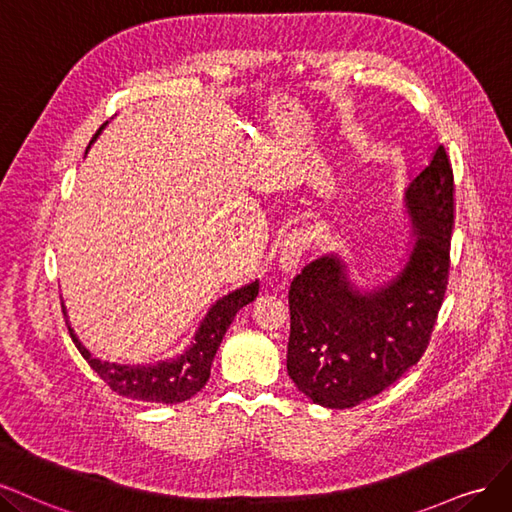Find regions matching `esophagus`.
Segmentation results:
<instances>
[{
  "label": "esophagus",
  "instance_id": "34e87169",
  "mask_svg": "<svg viewBox=\"0 0 512 512\" xmlns=\"http://www.w3.org/2000/svg\"><path fill=\"white\" fill-rule=\"evenodd\" d=\"M308 246V238L302 232V229H293L291 234H287L283 246H280L278 253V266L285 274H293L295 268L300 266V259Z\"/></svg>",
  "mask_w": 512,
  "mask_h": 512
}]
</instances>
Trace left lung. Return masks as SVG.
I'll list each match as a JSON object with an SVG mask.
<instances>
[{"label":"left lung","instance_id":"left-lung-1","mask_svg":"<svg viewBox=\"0 0 512 512\" xmlns=\"http://www.w3.org/2000/svg\"><path fill=\"white\" fill-rule=\"evenodd\" d=\"M415 227L402 272L372 291L346 278L340 257H321L291 280L287 372L325 408H353L385 391L423 357L449 285L455 180L447 148L412 178Z\"/></svg>","mask_w":512,"mask_h":512}]
</instances>
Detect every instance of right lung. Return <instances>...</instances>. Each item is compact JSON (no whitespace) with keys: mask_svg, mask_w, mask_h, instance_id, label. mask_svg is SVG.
Masks as SVG:
<instances>
[{"mask_svg":"<svg viewBox=\"0 0 512 512\" xmlns=\"http://www.w3.org/2000/svg\"><path fill=\"white\" fill-rule=\"evenodd\" d=\"M100 131H97V134H100ZM257 293L259 283L255 280V283L225 295V298H221L208 310V315L202 321L200 329H197L195 340L189 349L176 359L161 361V364L155 366H117L108 364V361H100L78 342L68 319H65V325H68V332L80 355L87 359V364L93 368V372H97V376H100L114 393L140 402L178 404L193 398V395L208 383L212 359L217 355V349L227 332V327L232 325L240 308H244L257 298Z\"/></svg>","mask_w":512,"mask_h":512,"instance_id":"obj_1","label":"right lung"}]
</instances>
